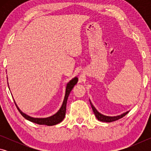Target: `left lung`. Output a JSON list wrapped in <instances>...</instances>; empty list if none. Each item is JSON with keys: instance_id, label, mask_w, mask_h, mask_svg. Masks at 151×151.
<instances>
[{"instance_id": "8db88e82", "label": "left lung", "mask_w": 151, "mask_h": 151, "mask_svg": "<svg viewBox=\"0 0 151 151\" xmlns=\"http://www.w3.org/2000/svg\"><path fill=\"white\" fill-rule=\"evenodd\" d=\"M90 103H91V105L92 109H93V111L94 112V114H95V116L96 117V119L99 120V121H102V122H113V121H117V120H119L120 119L122 118V117L124 116L126 114L129 112V111H127L126 112H124V113L121 114V115H119V116H105V115H103V114H101L100 112L99 111H97V110L95 109V107H94L93 104L90 101Z\"/></svg>"}]
</instances>
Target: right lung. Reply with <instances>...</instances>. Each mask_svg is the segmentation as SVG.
<instances>
[{"label": "right lung", "instance_id": "add662e5", "mask_svg": "<svg viewBox=\"0 0 151 151\" xmlns=\"http://www.w3.org/2000/svg\"><path fill=\"white\" fill-rule=\"evenodd\" d=\"M77 82H78V78L75 77L74 78H73L69 83H67V85H66V87L65 99H64L62 106L60 107L59 111H58L57 113L55 114L54 115L47 117V118H33V117L27 115L26 114L23 113V112L20 111L19 107L17 106V104L15 103V101H14L15 105L17 106L18 110H19L20 113L22 114V116L24 117L26 119L29 120V121H30V122H35V123H37L38 124H45V125H47V126H52V125H55L58 123H59V122H60L61 121H63V120L65 119V114H66V102H67L68 95H69L70 91H72V89L73 88L74 86L77 83Z\"/></svg>", "mask_w": 151, "mask_h": 151}]
</instances>
